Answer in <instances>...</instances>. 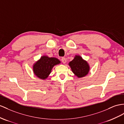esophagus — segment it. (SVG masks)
<instances>
[{
  "label": "esophagus",
  "mask_w": 124,
  "mask_h": 124,
  "mask_svg": "<svg viewBox=\"0 0 124 124\" xmlns=\"http://www.w3.org/2000/svg\"><path fill=\"white\" fill-rule=\"evenodd\" d=\"M61 61L63 63H65L66 62V60L65 58H64V57H62L61 59Z\"/></svg>",
  "instance_id": "1"
}]
</instances>
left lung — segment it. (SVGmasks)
Instances as JSON below:
<instances>
[{"mask_svg": "<svg viewBox=\"0 0 124 124\" xmlns=\"http://www.w3.org/2000/svg\"><path fill=\"white\" fill-rule=\"evenodd\" d=\"M69 65L72 72L78 78L83 77L89 72L90 68L87 62L82 59L80 56H76L72 61L69 63Z\"/></svg>", "mask_w": 124, "mask_h": 124, "instance_id": "left-lung-1", "label": "left lung"}]
</instances>
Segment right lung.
<instances>
[{
    "label": "right lung",
    "mask_w": 124,
    "mask_h": 124,
    "mask_svg": "<svg viewBox=\"0 0 124 124\" xmlns=\"http://www.w3.org/2000/svg\"><path fill=\"white\" fill-rule=\"evenodd\" d=\"M60 63L58 59L43 56L33 65V72L38 78L46 79L48 77L53 66Z\"/></svg>",
    "instance_id": "1"
}]
</instances>
